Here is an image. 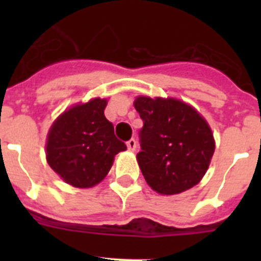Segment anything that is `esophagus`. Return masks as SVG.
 I'll return each mask as SVG.
<instances>
[{
	"instance_id": "1",
	"label": "esophagus",
	"mask_w": 261,
	"mask_h": 261,
	"mask_svg": "<svg viewBox=\"0 0 261 261\" xmlns=\"http://www.w3.org/2000/svg\"><path fill=\"white\" fill-rule=\"evenodd\" d=\"M126 146H128V149L130 151H135L136 147H137V142H136L135 138H130L128 142H126Z\"/></svg>"
}]
</instances>
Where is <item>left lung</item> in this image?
I'll use <instances>...</instances> for the list:
<instances>
[{"instance_id":"obj_1","label":"left lung","mask_w":261,"mask_h":261,"mask_svg":"<svg viewBox=\"0 0 261 261\" xmlns=\"http://www.w3.org/2000/svg\"><path fill=\"white\" fill-rule=\"evenodd\" d=\"M135 108L144 121L137 161L146 183L162 195H176L196 186L214 153L206 120L172 98L137 96Z\"/></svg>"}]
</instances>
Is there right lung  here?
Returning a JSON list of instances; mask_svg holds the SVG:
<instances>
[{"label": "right lung", "instance_id": "right-lung-1", "mask_svg": "<svg viewBox=\"0 0 261 261\" xmlns=\"http://www.w3.org/2000/svg\"><path fill=\"white\" fill-rule=\"evenodd\" d=\"M106 99L75 105L60 115L47 137V162L64 181L90 188L103 180L126 145L105 116Z\"/></svg>", "mask_w": 261, "mask_h": 261}]
</instances>
